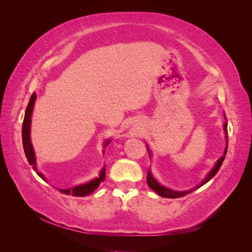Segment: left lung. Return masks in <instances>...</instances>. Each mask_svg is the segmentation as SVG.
Masks as SVG:
<instances>
[{
	"mask_svg": "<svg viewBox=\"0 0 252 252\" xmlns=\"http://www.w3.org/2000/svg\"><path fill=\"white\" fill-rule=\"evenodd\" d=\"M226 118V117H225ZM224 131H225V138H226V148H225V150H224V154H223V156H222V158H220L219 161L217 162V164H216V166L213 167V168L210 170V172L207 174V177H206L199 185L197 186H195V187H193V188H191V189H189V190H185V191H175V190H172V189H169V188H167V187H165V186H163L162 184H159L158 183V181H157V179L154 177V174H152V172H151V170L149 169L148 170V172H147V184H148V186L154 190L155 192H157L158 195H161V196H163V197H168V199H178V197H181V196H184V195H186V194H188V193H190V192H192V191H194L195 189H197V188H200V187H202L203 185H205L206 183L207 182H209L213 177H215V175L217 174V172L219 171V169H220V165H222V163H223V161H224V158H225V157H226V154H227V147H228V133H227V121L225 122L224 123ZM147 151H148V155H149V158H151V156H152V152H151V149L147 146Z\"/></svg>",
	"mask_w": 252,
	"mask_h": 252,
	"instance_id": "8db88e82",
	"label": "left lung"
}]
</instances>
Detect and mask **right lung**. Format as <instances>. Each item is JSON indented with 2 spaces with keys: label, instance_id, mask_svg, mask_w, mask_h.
<instances>
[{
  "label": "right lung",
  "instance_id": "add662e5",
  "mask_svg": "<svg viewBox=\"0 0 252 252\" xmlns=\"http://www.w3.org/2000/svg\"><path fill=\"white\" fill-rule=\"evenodd\" d=\"M36 100V94L33 93L32 97H30L28 106L25 111V117H24V121H23V128H22V139H23V147H24V152L25 156L28 159V163L30 165H32V168L34 169V171L37 173L40 178H42L44 181H46L44 175L39 172L36 167V158H35V154H34V149L32 147V139H30V125H32V110L34 107V103ZM110 139L106 140L103 147H107V145L110 143ZM103 150V154H104ZM105 177H106V167L104 166L102 170L100 171V174L98 177L94 179L93 181L87 182L85 184L82 185H78L74 186L72 188L69 189H60V191H62L65 194H71L73 196H86L89 195L90 193H93L94 190L100 186V184L102 182L105 181Z\"/></svg>",
  "mask_w": 252,
  "mask_h": 252
}]
</instances>
